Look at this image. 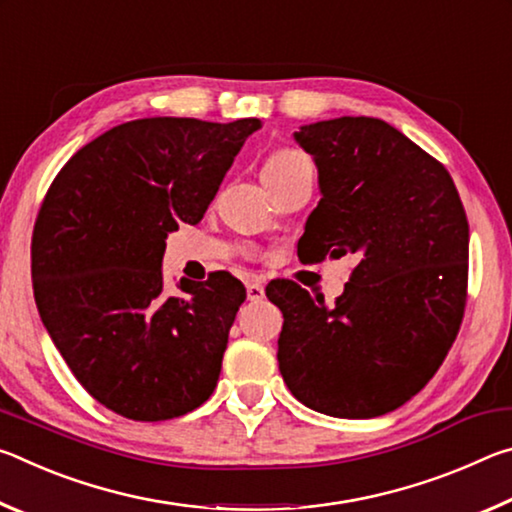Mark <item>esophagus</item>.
Segmentation results:
<instances>
[{
    "mask_svg": "<svg viewBox=\"0 0 512 512\" xmlns=\"http://www.w3.org/2000/svg\"><path fill=\"white\" fill-rule=\"evenodd\" d=\"M246 293H248V300H253V302L264 300V287L259 282H248Z\"/></svg>",
    "mask_w": 512,
    "mask_h": 512,
    "instance_id": "obj_1",
    "label": "esophagus"
}]
</instances>
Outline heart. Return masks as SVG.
I'll return each mask as SVG.
<instances>
[{
    "mask_svg": "<svg viewBox=\"0 0 512 512\" xmlns=\"http://www.w3.org/2000/svg\"><path fill=\"white\" fill-rule=\"evenodd\" d=\"M305 164H311L309 158L298 149H277L271 155H268L264 167H262V178H273L280 176V173H287L296 167H305Z\"/></svg>",
    "mask_w": 512,
    "mask_h": 512,
    "instance_id": "heart-1",
    "label": "heart"
}]
</instances>
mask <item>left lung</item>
<instances>
[{
    "label": "left lung",
    "mask_w": 512,
    "mask_h": 512,
    "mask_svg": "<svg viewBox=\"0 0 512 512\" xmlns=\"http://www.w3.org/2000/svg\"><path fill=\"white\" fill-rule=\"evenodd\" d=\"M320 203L307 264L357 259L334 305L293 280L266 296L284 323L277 361L296 400L334 418H377L436 375L463 323L470 225L449 171L375 117L302 126Z\"/></svg>",
    "instance_id": "1"
}]
</instances>
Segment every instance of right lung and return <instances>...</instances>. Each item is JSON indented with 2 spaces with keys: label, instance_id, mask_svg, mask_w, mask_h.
Masks as SVG:
<instances>
[{
  "label": "right lung",
  "instance_id": "right-lung-1",
  "mask_svg": "<svg viewBox=\"0 0 512 512\" xmlns=\"http://www.w3.org/2000/svg\"><path fill=\"white\" fill-rule=\"evenodd\" d=\"M259 119H135L65 162L31 239L33 296L94 400L128 420L185 415L212 395L246 289L228 271L162 284L167 235L196 225Z\"/></svg>",
  "mask_w": 512,
  "mask_h": 512
}]
</instances>
